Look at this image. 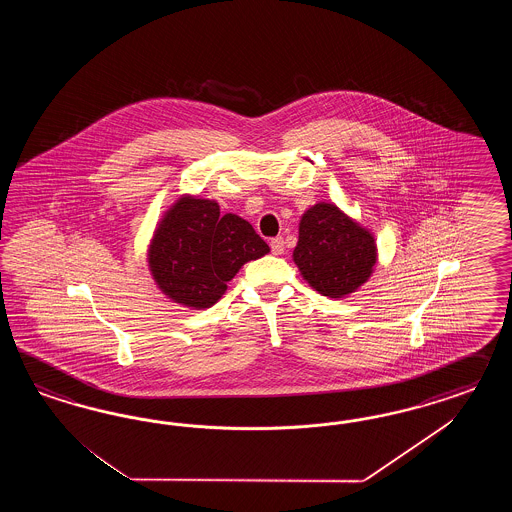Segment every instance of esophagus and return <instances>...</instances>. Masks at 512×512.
<instances>
[{
	"mask_svg": "<svg viewBox=\"0 0 512 512\" xmlns=\"http://www.w3.org/2000/svg\"><path fill=\"white\" fill-rule=\"evenodd\" d=\"M270 249H272V253H274V255H281V253H283V249H285V242H283V238H281V236L272 238V240H270Z\"/></svg>",
	"mask_w": 512,
	"mask_h": 512,
	"instance_id": "obj_1",
	"label": "esophagus"
}]
</instances>
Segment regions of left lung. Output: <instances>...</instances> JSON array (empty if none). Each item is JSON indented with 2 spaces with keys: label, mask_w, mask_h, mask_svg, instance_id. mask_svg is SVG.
<instances>
[{
  "label": "left lung",
  "mask_w": 512,
  "mask_h": 512,
  "mask_svg": "<svg viewBox=\"0 0 512 512\" xmlns=\"http://www.w3.org/2000/svg\"><path fill=\"white\" fill-rule=\"evenodd\" d=\"M293 259L315 291L341 298L368 281L377 253L372 234L338 206L319 202L300 219Z\"/></svg>",
  "instance_id": "obj_1"
}]
</instances>
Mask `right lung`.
<instances>
[{
	"label": "right lung",
	"instance_id": "right-lung-1",
	"mask_svg": "<svg viewBox=\"0 0 512 512\" xmlns=\"http://www.w3.org/2000/svg\"><path fill=\"white\" fill-rule=\"evenodd\" d=\"M268 251L246 219L221 216L217 202L184 197L159 223L148 263L165 295L202 310L216 304L244 264Z\"/></svg>",
	"mask_w": 512,
	"mask_h": 512
}]
</instances>
